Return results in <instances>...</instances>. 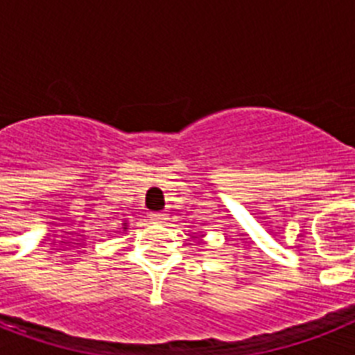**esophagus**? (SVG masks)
Listing matches in <instances>:
<instances>
[{"mask_svg": "<svg viewBox=\"0 0 355 355\" xmlns=\"http://www.w3.org/2000/svg\"><path fill=\"white\" fill-rule=\"evenodd\" d=\"M150 219H153V221H156V223H164L167 217L164 216V214H153V216H150Z\"/></svg>", "mask_w": 355, "mask_h": 355, "instance_id": "1", "label": "esophagus"}]
</instances>
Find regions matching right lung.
<instances>
[{"instance_id":"right-lung-1","label":"right lung","mask_w":355,"mask_h":355,"mask_svg":"<svg viewBox=\"0 0 355 355\" xmlns=\"http://www.w3.org/2000/svg\"><path fill=\"white\" fill-rule=\"evenodd\" d=\"M125 227H127V223H123V228H125Z\"/></svg>"}]
</instances>
